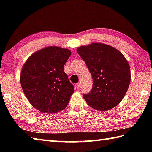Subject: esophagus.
<instances>
[{
	"mask_svg": "<svg viewBox=\"0 0 152 152\" xmlns=\"http://www.w3.org/2000/svg\"><path fill=\"white\" fill-rule=\"evenodd\" d=\"M75 86L76 88H80V83H77L75 84Z\"/></svg>",
	"mask_w": 152,
	"mask_h": 152,
	"instance_id": "esophagus-1",
	"label": "esophagus"
}]
</instances>
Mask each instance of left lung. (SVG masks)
Segmentation results:
<instances>
[{
  "instance_id": "obj_1",
  "label": "left lung",
  "mask_w": 152,
  "mask_h": 152,
  "mask_svg": "<svg viewBox=\"0 0 152 152\" xmlns=\"http://www.w3.org/2000/svg\"><path fill=\"white\" fill-rule=\"evenodd\" d=\"M77 53L86 64L93 84L91 91L83 94L90 107L108 110L119 104L131 81L128 61L117 49L103 43L81 46Z\"/></svg>"
}]
</instances>
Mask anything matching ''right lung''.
Wrapping results in <instances>:
<instances>
[{"label": "right lung", "mask_w": 152, "mask_h": 152, "mask_svg": "<svg viewBox=\"0 0 152 152\" xmlns=\"http://www.w3.org/2000/svg\"><path fill=\"white\" fill-rule=\"evenodd\" d=\"M71 55L67 49L48 47L27 59L20 74V84L32 106L45 113L61 111L74 93L73 84L64 72Z\"/></svg>", "instance_id": "right-lung-1"}]
</instances>
